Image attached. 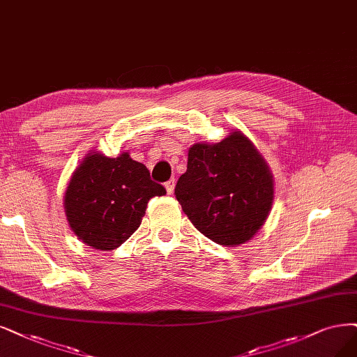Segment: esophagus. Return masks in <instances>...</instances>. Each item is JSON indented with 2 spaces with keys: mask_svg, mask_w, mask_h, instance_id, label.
<instances>
[{
  "mask_svg": "<svg viewBox=\"0 0 357 357\" xmlns=\"http://www.w3.org/2000/svg\"><path fill=\"white\" fill-rule=\"evenodd\" d=\"M165 188H166L167 194H174V190H175V178L169 179V181L165 183Z\"/></svg>",
  "mask_w": 357,
  "mask_h": 357,
  "instance_id": "34e87169",
  "label": "esophagus"
}]
</instances>
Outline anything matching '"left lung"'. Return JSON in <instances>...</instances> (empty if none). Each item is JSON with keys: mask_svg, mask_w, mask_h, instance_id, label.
I'll use <instances>...</instances> for the list:
<instances>
[{"mask_svg": "<svg viewBox=\"0 0 357 357\" xmlns=\"http://www.w3.org/2000/svg\"><path fill=\"white\" fill-rule=\"evenodd\" d=\"M175 195L203 235L235 247L252 240L266 222L273 203V178L253 142L241 130H234L220 142L192 145Z\"/></svg>", "mask_w": 357, "mask_h": 357, "instance_id": "obj_1", "label": "left lung"}]
</instances>
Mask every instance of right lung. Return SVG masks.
I'll return each mask as SVG.
<instances>
[{
    "instance_id": "add662e5",
    "label": "right lung",
    "mask_w": 357,
    "mask_h": 357,
    "mask_svg": "<svg viewBox=\"0 0 357 357\" xmlns=\"http://www.w3.org/2000/svg\"><path fill=\"white\" fill-rule=\"evenodd\" d=\"M142 163L129 153L107 157L89 153L64 192V212L79 240L98 250L122 245L139 225L150 199L165 195Z\"/></svg>"
}]
</instances>
